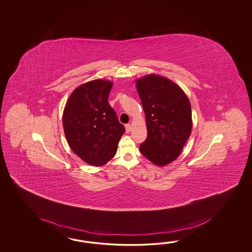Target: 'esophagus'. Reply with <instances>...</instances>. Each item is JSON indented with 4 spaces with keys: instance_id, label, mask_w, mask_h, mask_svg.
Instances as JSON below:
<instances>
[{
    "instance_id": "esophagus-1",
    "label": "esophagus",
    "mask_w": 252,
    "mask_h": 252,
    "mask_svg": "<svg viewBox=\"0 0 252 252\" xmlns=\"http://www.w3.org/2000/svg\"><path fill=\"white\" fill-rule=\"evenodd\" d=\"M125 128H126V131H127L128 133L130 131V130H131V126H130V124H126V125H125Z\"/></svg>"
}]
</instances>
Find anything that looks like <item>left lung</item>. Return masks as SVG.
Returning <instances> with one entry per match:
<instances>
[{"label":"left lung","mask_w":252,"mask_h":252,"mask_svg":"<svg viewBox=\"0 0 252 252\" xmlns=\"http://www.w3.org/2000/svg\"><path fill=\"white\" fill-rule=\"evenodd\" d=\"M136 86L148 129L139 151L153 164L165 166L180 155L191 134L190 102L179 86L160 75H146Z\"/></svg>","instance_id":"obj_1"}]
</instances>
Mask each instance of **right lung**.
I'll return each instance as SVG.
<instances>
[{"mask_svg":"<svg viewBox=\"0 0 252 252\" xmlns=\"http://www.w3.org/2000/svg\"><path fill=\"white\" fill-rule=\"evenodd\" d=\"M112 87V82L104 80L78 86L63 113L64 135L71 150L93 166H102L113 158L125 131L108 102Z\"/></svg>","mask_w":252,"mask_h":252,"instance_id":"1","label":"right lung"}]
</instances>
